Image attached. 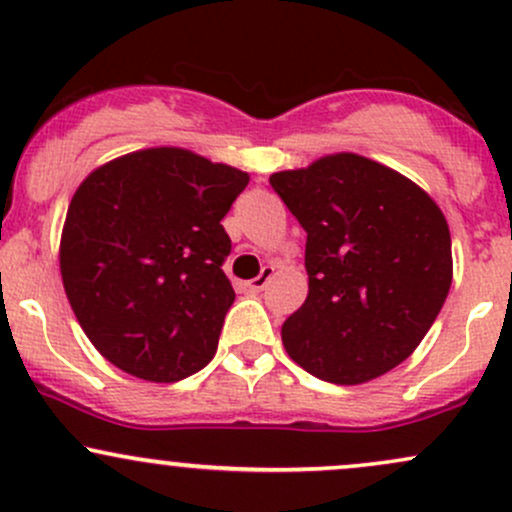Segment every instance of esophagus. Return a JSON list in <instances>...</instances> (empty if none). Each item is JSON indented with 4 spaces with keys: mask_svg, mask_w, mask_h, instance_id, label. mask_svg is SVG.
I'll list each match as a JSON object with an SVG mask.
<instances>
[{
    "mask_svg": "<svg viewBox=\"0 0 512 512\" xmlns=\"http://www.w3.org/2000/svg\"><path fill=\"white\" fill-rule=\"evenodd\" d=\"M272 276H274V267H264L260 276H255V279L248 281V289L250 291H262L264 286H267L269 281H272Z\"/></svg>",
    "mask_w": 512,
    "mask_h": 512,
    "instance_id": "obj_1",
    "label": "esophagus"
}]
</instances>
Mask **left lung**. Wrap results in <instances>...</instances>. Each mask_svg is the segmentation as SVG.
Segmentation results:
<instances>
[{
	"label": "left lung",
	"instance_id": "1",
	"mask_svg": "<svg viewBox=\"0 0 512 512\" xmlns=\"http://www.w3.org/2000/svg\"><path fill=\"white\" fill-rule=\"evenodd\" d=\"M305 240L308 298L281 327L298 366L334 385L387 373L421 344L452 284L450 228L397 170L334 154L269 178Z\"/></svg>",
	"mask_w": 512,
	"mask_h": 512
}]
</instances>
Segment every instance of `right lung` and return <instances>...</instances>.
<instances>
[{
	"label": "right lung",
	"instance_id": "add662e5",
	"mask_svg": "<svg viewBox=\"0 0 512 512\" xmlns=\"http://www.w3.org/2000/svg\"><path fill=\"white\" fill-rule=\"evenodd\" d=\"M250 175L161 146L93 170L69 202L60 269L81 330L134 378L202 370L236 301L221 219Z\"/></svg>",
	"mask_w": 512,
	"mask_h": 512
}]
</instances>
